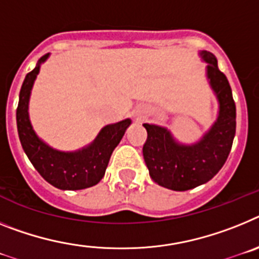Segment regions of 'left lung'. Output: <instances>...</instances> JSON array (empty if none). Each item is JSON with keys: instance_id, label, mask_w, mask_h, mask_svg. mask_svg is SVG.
Returning <instances> with one entry per match:
<instances>
[{"instance_id": "obj_1", "label": "left lung", "mask_w": 259, "mask_h": 259, "mask_svg": "<svg viewBox=\"0 0 259 259\" xmlns=\"http://www.w3.org/2000/svg\"><path fill=\"white\" fill-rule=\"evenodd\" d=\"M206 74L219 102V114L211 129L193 145H183L168 129L143 123L147 141L143 157L150 176L160 186L185 192L210 181L226 163L236 133V105L228 79L218 67L217 57L202 51Z\"/></svg>"}]
</instances>
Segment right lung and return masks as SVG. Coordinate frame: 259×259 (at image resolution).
Segmentation results:
<instances>
[{
  "mask_svg": "<svg viewBox=\"0 0 259 259\" xmlns=\"http://www.w3.org/2000/svg\"><path fill=\"white\" fill-rule=\"evenodd\" d=\"M49 55H44L36 67L27 74L19 92L17 108V126L22 147L35 169L55 188L61 190H80L96 185L104 177L111 155L122 139L132 120L107 125L94 142L74 152L58 151L36 136L28 117V102L40 65Z\"/></svg>",
  "mask_w": 259,
  "mask_h": 259,
  "instance_id": "right-lung-1",
  "label": "right lung"
}]
</instances>
